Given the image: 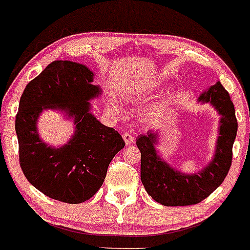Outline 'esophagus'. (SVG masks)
<instances>
[{"instance_id":"1","label":"esophagus","mask_w":250,"mask_h":250,"mask_svg":"<svg viewBox=\"0 0 250 250\" xmlns=\"http://www.w3.org/2000/svg\"><path fill=\"white\" fill-rule=\"evenodd\" d=\"M122 138H123V140H125V145H131L134 142V136L131 135L130 133H123L122 134Z\"/></svg>"}]
</instances>
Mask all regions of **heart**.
I'll use <instances>...</instances> for the list:
<instances>
[{
	"instance_id": "b5f03b06",
	"label": "heart",
	"mask_w": 250,
	"mask_h": 250,
	"mask_svg": "<svg viewBox=\"0 0 250 250\" xmlns=\"http://www.w3.org/2000/svg\"><path fill=\"white\" fill-rule=\"evenodd\" d=\"M111 108H112V110L116 112V114H121V112H122V109H121V106L117 103H115V102L112 103ZM165 108H166L165 104H160V105H156V106H154V108L148 109V110H146L144 114H142V120H144L145 122H149V121L156 119V117H158L161 112L165 110Z\"/></svg>"
}]
</instances>
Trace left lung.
<instances>
[{"label": "left lung", "mask_w": 250, "mask_h": 250, "mask_svg": "<svg viewBox=\"0 0 250 250\" xmlns=\"http://www.w3.org/2000/svg\"><path fill=\"white\" fill-rule=\"evenodd\" d=\"M198 101L210 103L221 115L215 155L202 171L196 174L182 173L164 161L155 149L158 131H148L136 139V146L141 152V182L147 193L165 207H184L202 202L223 183L231 166L237 120L229 94L221 82H217L203 92Z\"/></svg>", "instance_id": "obj_1"}]
</instances>
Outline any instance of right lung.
Listing matches in <instances>:
<instances>
[{"label": "right lung", "mask_w": 250, "mask_h": 250, "mask_svg": "<svg viewBox=\"0 0 250 250\" xmlns=\"http://www.w3.org/2000/svg\"><path fill=\"white\" fill-rule=\"evenodd\" d=\"M92 81L85 65L56 60L27 84L15 119L24 177L49 198L68 204L87 201L100 190L109 164L125 147L122 136L90 111L89 101L102 94ZM47 108L74 120L75 134L62 147L48 146L37 134V119Z\"/></svg>", "instance_id": "add662e5"}]
</instances>
